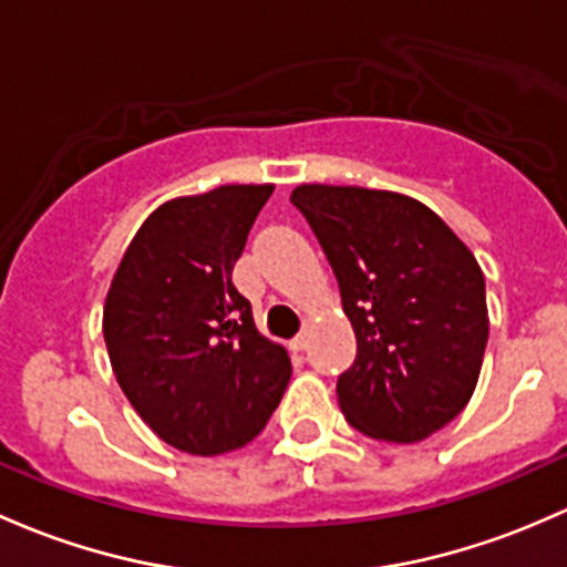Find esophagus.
I'll use <instances>...</instances> for the list:
<instances>
[{
  "mask_svg": "<svg viewBox=\"0 0 567 567\" xmlns=\"http://www.w3.org/2000/svg\"><path fill=\"white\" fill-rule=\"evenodd\" d=\"M307 344H309V326H303V329H301V333H299V337H296V339H293V342H290V348H293V350H296V353H299V350H303V348H307Z\"/></svg>",
  "mask_w": 567,
  "mask_h": 567,
  "instance_id": "esophagus-1",
  "label": "esophagus"
}]
</instances>
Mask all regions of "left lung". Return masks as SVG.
I'll return each instance as SVG.
<instances>
[{
	"label": "left lung",
	"mask_w": 567,
	"mask_h": 567,
	"mask_svg": "<svg viewBox=\"0 0 567 567\" xmlns=\"http://www.w3.org/2000/svg\"><path fill=\"white\" fill-rule=\"evenodd\" d=\"M290 204L318 236L355 331L359 353L337 380L348 424L389 443L451 424L488 339L473 252L432 208L389 189L301 184Z\"/></svg>",
	"instance_id": "left-lung-1"
}]
</instances>
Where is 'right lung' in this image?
<instances>
[{"instance_id":"add662e5","label":"right lung","mask_w":567,"mask_h":567,"mask_svg":"<svg viewBox=\"0 0 567 567\" xmlns=\"http://www.w3.org/2000/svg\"><path fill=\"white\" fill-rule=\"evenodd\" d=\"M271 184H225L148 214L103 309L113 374L148 429L193 456L258 437L293 367L255 329L234 266Z\"/></svg>"}]
</instances>
